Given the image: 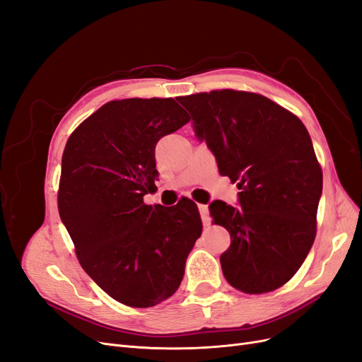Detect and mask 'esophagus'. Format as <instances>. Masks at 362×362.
Returning <instances> with one entry per match:
<instances>
[{"mask_svg": "<svg viewBox=\"0 0 362 362\" xmlns=\"http://www.w3.org/2000/svg\"><path fill=\"white\" fill-rule=\"evenodd\" d=\"M199 213H201V218H202V223H204V226H208V225H210L211 218H210V210H208V205L199 204Z\"/></svg>", "mask_w": 362, "mask_h": 362, "instance_id": "esophagus-1", "label": "esophagus"}]
</instances>
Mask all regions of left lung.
I'll return each mask as SVG.
<instances>
[{"label":"left lung","instance_id":"obj_1","mask_svg":"<svg viewBox=\"0 0 362 362\" xmlns=\"http://www.w3.org/2000/svg\"><path fill=\"white\" fill-rule=\"evenodd\" d=\"M221 175L237 182L240 206L214 201L213 223L231 245L226 281L247 294L282 287L314 243L323 173L302 120L259 93L222 89L180 96Z\"/></svg>","mask_w":362,"mask_h":362}]
</instances>
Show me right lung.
I'll return each mask as SVG.
<instances>
[{"mask_svg": "<svg viewBox=\"0 0 362 362\" xmlns=\"http://www.w3.org/2000/svg\"><path fill=\"white\" fill-rule=\"evenodd\" d=\"M190 120L173 98L104 104L64 146L59 214L81 267L115 300L149 308L178 290L194 242L198 206L146 205L156 192V145Z\"/></svg>", "mask_w": 362, "mask_h": 362, "instance_id": "add662e5", "label": "right lung"}]
</instances>
